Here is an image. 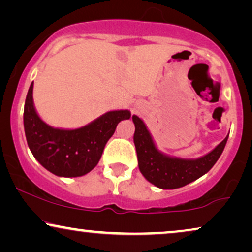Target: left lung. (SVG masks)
<instances>
[{
    "label": "left lung",
    "mask_w": 252,
    "mask_h": 252,
    "mask_svg": "<svg viewBox=\"0 0 252 252\" xmlns=\"http://www.w3.org/2000/svg\"><path fill=\"white\" fill-rule=\"evenodd\" d=\"M135 124V144L139 168L148 181L161 189H175L195 181L211 170L226 146L225 137L211 153L198 159H180L165 156L155 147L150 133L139 117L133 116Z\"/></svg>",
    "instance_id": "8db88e82"
}]
</instances>
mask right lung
<instances>
[{
  "label": "right lung",
  "instance_id": "1",
  "mask_svg": "<svg viewBox=\"0 0 252 252\" xmlns=\"http://www.w3.org/2000/svg\"><path fill=\"white\" fill-rule=\"evenodd\" d=\"M33 82L24 108V128L31 151L44 168L58 177H81L97 165L106 142L118 123L130 118L127 110L106 112L89 125L78 129L48 126L33 105Z\"/></svg>",
  "mask_w": 252,
  "mask_h": 252
}]
</instances>
